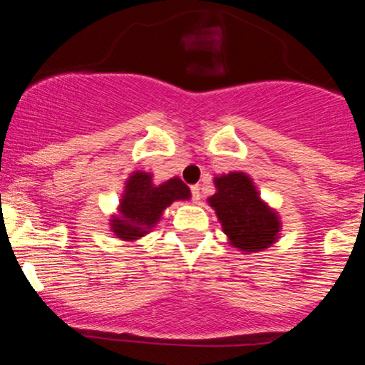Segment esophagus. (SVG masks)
I'll use <instances>...</instances> for the list:
<instances>
[{"instance_id": "34e87169", "label": "esophagus", "mask_w": 365, "mask_h": 365, "mask_svg": "<svg viewBox=\"0 0 365 365\" xmlns=\"http://www.w3.org/2000/svg\"><path fill=\"white\" fill-rule=\"evenodd\" d=\"M191 198H193V202L200 200V186L198 184L191 186Z\"/></svg>"}]
</instances>
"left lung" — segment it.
I'll return each mask as SVG.
<instances>
[{
	"label": "left lung",
	"mask_w": 365,
	"mask_h": 365,
	"mask_svg": "<svg viewBox=\"0 0 365 365\" xmlns=\"http://www.w3.org/2000/svg\"><path fill=\"white\" fill-rule=\"evenodd\" d=\"M216 193L209 198L225 234L234 247L253 253L272 246L279 234L277 214L258 195L253 181L242 172L214 179Z\"/></svg>",
	"instance_id": "1"
}]
</instances>
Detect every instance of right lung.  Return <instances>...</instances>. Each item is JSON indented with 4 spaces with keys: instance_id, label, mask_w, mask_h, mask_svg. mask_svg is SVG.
I'll list each match as a JSON object with an SVG mask.
<instances>
[{
    "instance_id": "right-lung-1",
    "label": "right lung",
    "mask_w": 365,
    "mask_h": 365,
    "mask_svg": "<svg viewBox=\"0 0 365 365\" xmlns=\"http://www.w3.org/2000/svg\"><path fill=\"white\" fill-rule=\"evenodd\" d=\"M190 197V187L179 178L155 186L151 174L133 172L126 181V190L119 202V216L110 220L112 232L121 240L144 237L172 202L187 200Z\"/></svg>"
}]
</instances>
